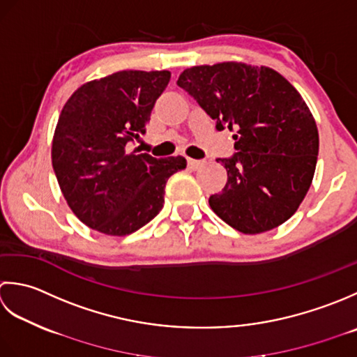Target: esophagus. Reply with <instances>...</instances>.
<instances>
[{
  "label": "esophagus",
  "mask_w": 357,
  "mask_h": 357,
  "mask_svg": "<svg viewBox=\"0 0 357 357\" xmlns=\"http://www.w3.org/2000/svg\"><path fill=\"white\" fill-rule=\"evenodd\" d=\"M203 165H205V162H202V160H192V158H188V166H189V168H191V169H194V171L200 169Z\"/></svg>",
  "instance_id": "1"
}]
</instances>
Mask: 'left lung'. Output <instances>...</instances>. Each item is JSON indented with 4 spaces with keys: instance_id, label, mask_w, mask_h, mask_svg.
I'll use <instances>...</instances> for the list:
<instances>
[{
    "instance_id": "1",
    "label": "left lung",
    "mask_w": 357,
    "mask_h": 357,
    "mask_svg": "<svg viewBox=\"0 0 357 357\" xmlns=\"http://www.w3.org/2000/svg\"><path fill=\"white\" fill-rule=\"evenodd\" d=\"M177 84L215 128L236 129L234 152L217 158L227 185L209 206L243 234L278 228L307 195L319 154V132L301 93L279 72L245 63L194 66Z\"/></svg>"
}]
</instances>
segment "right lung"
<instances>
[{"label":"right lung","instance_id":"right-lung-1","mask_svg":"<svg viewBox=\"0 0 357 357\" xmlns=\"http://www.w3.org/2000/svg\"><path fill=\"white\" fill-rule=\"evenodd\" d=\"M169 78L168 70H120L78 87L64 105L52 166L69 208L89 228L132 234L162 211L166 181L186 168L181 155L129 152Z\"/></svg>","mask_w":357,"mask_h":357}]
</instances>
